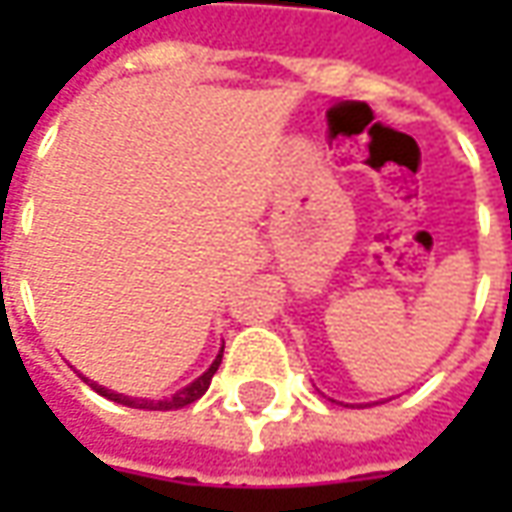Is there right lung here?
I'll list each match as a JSON object with an SVG mask.
<instances>
[{"label": "right lung", "instance_id": "obj_1", "mask_svg": "<svg viewBox=\"0 0 512 512\" xmlns=\"http://www.w3.org/2000/svg\"><path fill=\"white\" fill-rule=\"evenodd\" d=\"M225 350V347H222ZM219 364H222V353L216 356V362L207 367V373H202L199 379L193 384H187L185 390H179L173 399H168V402H148V399H128V396H122V393H113V390H105L102 384H93V390L99 393V396H105V399H110V402H119V404H128V407H148V410H179V407H187V404H193L196 399H202L205 396V390L210 387V379H213V373L219 370Z\"/></svg>", "mask_w": 512, "mask_h": 512}]
</instances>
